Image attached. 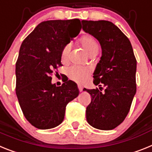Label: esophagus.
I'll return each instance as SVG.
<instances>
[{
    "mask_svg": "<svg viewBox=\"0 0 152 152\" xmlns=\"http://www.w3.org/2000/svg\"><path fill=\"white\" fill-rule=\"evenodd\" d=\"M78 89L80 92H83V86L81 85H78Z\"/></svg>",
    "mask_w": 152,
    "mask_h": 152,
    "instance_id": "obj_1",
    "label": "esophagus"
}]
</instances>
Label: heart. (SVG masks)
<instances>
[{"label": "heart", "instance_id": "obj_1", "mask_svg": "<svg viewBox=\"0 0 152 152\" xmlns=\"http://www.w3.org/2000/svg\"><path fill=\"white\" fill-rule=\"evenodd\" d=\"M78 43L89 56L96 55L98 53V43L96 41V39L90 34H86L82 36L78 40ZM69 50H70V48L69 45H66L62 49L60 58L63 63H66L69 61ZM91 73H92V71L89 68H83V67L79 66L70 67L68 71V76L69 79L79 83H83L86 81L87 79L90 76Z\"/></svg>", "mask_w": 152, "mask_h": 152}]
</instances>
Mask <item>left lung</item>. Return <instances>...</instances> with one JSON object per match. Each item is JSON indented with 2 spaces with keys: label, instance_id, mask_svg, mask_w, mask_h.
Returning a JSON list of instances; mask_svg holds the SVG:
<instances>
[{
  "label": "left lung",
  "instance_id": "8db88e82",
  "mask_svg": "<svg viewBox=\"0 0 152 152\" xmlns=\"http://www.w3.org/2000/svg\"><path fill=\"white\" fill-rule=\"evenodd\" d=\"M82 23L83 29L101 45V60L94 72L93 83L105 87H99L100 91L83 89L91 96L86 120L96 129L112 130L125 120L136 92V59L129 38L112 22Z\"/></svg>",
  "mask_w": 152,
  "mask_h": 152
}]
</instances>
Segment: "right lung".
Instances as JSON below:
<instances>
[{"mask_svg":"<svg viewBox=\"0 0 152 152\" xmlns=\"http://www.w3.org/2000/svg\"><path fill=\"white\" fill-rule=\"evenodd\" d=\"M81 28L79 19L43 21L21 44L16 63V94L23 115L37 129L61 124L66 105L79 95L73 81L56 86L51 80L54 70L62 66V49ZM72 28L74 34H69Z\"/></svg>","mask_w":152,"mask_h":152,"instance_id":"obj_1","label":"right lung"}]
</instances>
